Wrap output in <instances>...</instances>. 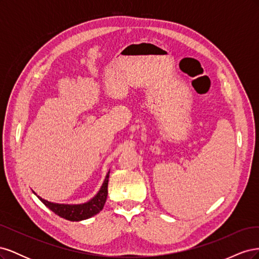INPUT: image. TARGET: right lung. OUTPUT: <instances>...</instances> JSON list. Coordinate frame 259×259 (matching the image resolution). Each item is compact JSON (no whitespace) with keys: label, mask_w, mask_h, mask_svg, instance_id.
<instances>
[{"label":"right lung","mask_w":259,"mask_h":259,"mask_svg":"<svg viewBox=\"0 0 259 259\" xmlns=\"http://www.w3.org/2000/svg\"><path fill=\"white\" fill-rule=\"evenodd\" d=\"M109 174H110V170L108 171V174L103 183V186H101V188L95 197L86 203H83V204H58V203L46 201L41 197H38V195L37 198L43 202V204H45V206H48L51 210H53L55 214L67 219V221H70V222L84 221V219L95 216L104 208V205L107 200V195H108Z\"/></svg>","instance_id":"add662e5"}]
</instances>
